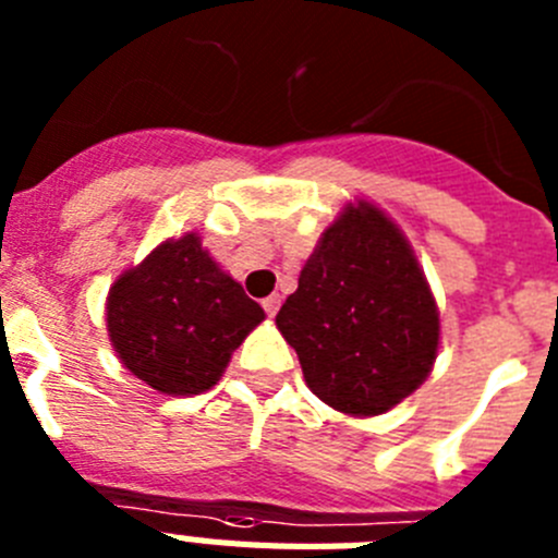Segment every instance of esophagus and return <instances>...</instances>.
I'll list each match as a JSON object with an SVG mask.
<instances>
[{
	"label": "esophagus",
	"mask_w": 558,
	"mask_h": 558,
	"mask_svg": "<svg viewBox=\"0 0 558 558\" xmlns=\"http://www.w3.org/2000/svg\"><path fill=\"white\" fill-rule=\"evenodd\" d=\"M279 307H282V295H279V293H274V295H268V299H263V310L270 315V318H274V315L279 313Z\"/></svg>",
	"instance_id": "obj_1"
}]
</instances>
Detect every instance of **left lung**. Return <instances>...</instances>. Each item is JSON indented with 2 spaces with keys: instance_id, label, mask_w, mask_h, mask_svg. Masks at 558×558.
I'll list each match as a JSON object with an SVG mask.
<instances>
[{
  "instance_id": "1",
  "label": "left lung",
  "mask_w": 558,
  "mask_h": 558,
  "mask_svg": "<svg viewBox=\"0 0 558 558\" xmlns=\"http://www.w3.org/2000/svg\"><path fill=\"white\" fill-rule=\"evenodd\" d=\"M276 327L310 391L377 416L416 391L438 349V310L397 226L372 204L347 206L288 295Z\"/></svg>"
}]
</instances>
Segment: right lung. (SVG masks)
<instances>
[{
  "label": "right lung",
  "instance_id": "add662e5",
  "mask_svg": "<svg viewBox=\"0 0 558 558\" xmlns=\"http://www.w3.org/2000/svg\"><path fill=\"white\" fill-rule=\"evenodd\" d=\"M265 313L218 268L195 234L167 240L113 282L106 304L111 343L147 386L190 397L220 379Z\"/></svg>",
  "mask_w": 558,
  "mask_h": 558
}]
</instances>
